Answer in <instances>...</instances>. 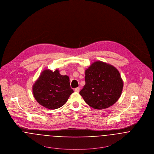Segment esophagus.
Instances as JSON below:
<instances>
[{"instance_id": "1", "label": "esophagus", "mask_w": 154, "mask_h": 154, "mask_svg": "<svg viewBox=\"0 0 154 154\" xmlns=\"http://www.w3.org/2000/svg\"><path fill=\"white\" fill-rule=\"evenodd\" d=\"M74 91L75 92H79L80 91V88L79 87H77V88H75L74 89Z\"/></svg>"}]
</instances>
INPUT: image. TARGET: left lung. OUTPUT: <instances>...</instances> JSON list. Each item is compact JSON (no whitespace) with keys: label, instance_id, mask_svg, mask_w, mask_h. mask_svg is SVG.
<instances>
[{"label":"left lung","instance_id":"1","mask_svg":"<svg viewBox=\"0 0 154 154\" xmlns=\"http://www.w3.org/2000/svg\"><path fill=\"white\" fill-rule=\"evenodd\" d=\"M85 84L80 94L89 106L103 109L118 101L122 92L123 82L116 67L97 61L85 70Z\"/></svg>","mask_w":154,"mask_h":154}]
</instances>
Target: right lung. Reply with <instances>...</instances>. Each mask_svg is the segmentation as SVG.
I'll use <instances>...</instances> for the list:
<instances>
[{
  "mask_svg": "<svg viewBox=\"0 0 154 154\" xmlns=\"http://www.w3.org/2000/svg\"><path fill=\"white\" fill-rule=\"evenodd\" d=\"M32 92L41 105L56 109L64 105L74 91L69 76L61 75L57 69L54 72L46 69L33 85Z\"/></svg>",
  "mask_w": 154,
  "mask_h": 154,
  "instance_id": "right-lung-1",
  "label": "right lung"
}]
</instances>
